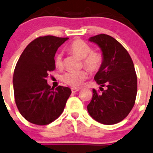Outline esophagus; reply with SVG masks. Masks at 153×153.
<instances>
[{"label":"esophagus","instance_id":"obj_1","mask_svg":"<svg viewBox=\"0 0 153 153\" xmlns=\"http://www.w3.org/2000/svg\"><path fill=\"white\" fill-rule=\"evenodd\" d=\"M79 91V88H71V91H72V93H75L76 92V91Z\"/></svg>","mask_w":153,"mask_h":153}]
</instances>
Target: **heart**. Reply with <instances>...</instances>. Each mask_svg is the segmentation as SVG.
<instances>
[{"instance_id": "heart-1", "label": "heart", "mask_w": 153, "mask_h": 153, "mask_svg": "<svg viewBox=\"0 0 153 153\" xmlns=\"http://www.w3.org/2000/svg\"><path fill=\"white\" fill-rule=\"evenodd\" d=\"M68 51L71 54L82 59L83 66L91 73H97L102 68L104 56L101 52L92 51V47L82 40H75L68 46ZM55 65L56 68L63 66L62 55L56 54L55 56ZM87 74L85 71H68L62 74V80L65 84L73 87H79L86 79Z\"/></svg>"}]
</instances>
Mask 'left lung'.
I'll return each mask as SVG.
<instances>
[{
    "label": "left lung",
    "instance_id": "8db88e82",
    "mask_svg": "<svg viewBox=\"0 0 153 153\" xmlns=\"http://www.w3.org/2000/svg\"><path fill=\"white\" fill-rule=\"evenodd\" d=\"M88 40L101 48L104 64L94 77L102 92L93 88L87 110L98 123L116 124L129 114L134 105L137 80L133 61L124 46L111 36L101 34ZM104 86L107 87L105 90L102 88Z\"/></svg>",
    "mask_w": 153,
    "mask_h": 153
}]
</instances>
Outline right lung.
Segmentation results:
<instances>
[{
    "label": "right lung",
    "mask_w": 153,
    "mask_h": 153,
    "mask_svg": "<svg viewBox=\"0 0 153 153\" xmlns=\"http://www.w3.org/2000/svg\"><path fill=\"white\" fill-rule=\"evenodd\" d=\"M68 37H39L30 42L19 59L13 74L16 104L29 123L46 126L64 111L71 94L68 87L56 89L48 85L46 77L56 69L55 55Z\"/></svg>",
    "instance_id": "right-lung-1"
}]
</instances>
